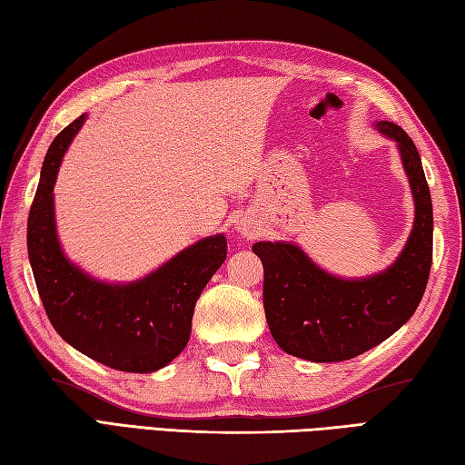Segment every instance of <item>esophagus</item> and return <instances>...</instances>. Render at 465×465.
Here are the masks:
<instances>
[{"label": "esophagus", "mask_w": 465, "mask_h": 465, "mask_svg": "<svg viewBox=\"0 0 465 465\" xmlns=\"http://www.w3.org/2000/svg\"><path fill=\"white\" fill-rule=\"evenodd\" d=\"M235 230H238V233L242 235V238L245 240H253L260 232L258 223L252 220V217H240L238 222H235Z\"/></svg>", "instance_id": "34e87169"}]
</instances>
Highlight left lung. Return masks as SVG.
Returning a JSON list of instances; mask_svg holds the SVG:
<instances>
[{
  "instance_id": "1",
  "label": "left lung",
  "mask_w": 465,
  "mask_h": 465,
  "mask_svg": "<svg viewBox=\"0 0 465 465\" xmlns=\"http://www.w3.org/2000/svg\"><path fill=\"white\" fill-rule=\"evenodd\" d=\"M375 129L401 154L415 203L413 230L397 260L367 278H339L290 242H258L263 263V311L278 347L312 362L349 361L387 341L420 306L433 253V207L421 157L401 126Z\"/></svg>"
}]
</instances>
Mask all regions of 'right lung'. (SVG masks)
I'll list each match as a JSON object with an SVG mask.
<instances>
[{"mask_svg": "<svg viewBox=\"0 0 465 465\" xmlns=\"http://www.w3.org/2000/svg\"><path fill=\"white\" fill-rule=\"evenodd\" d=\"M86 114L70 123L45 153L27 217V256L42 304L56 332L86 357L124 372H153L185 349L197 298L225 262L223 233L179 252L141 280H96L66 258L56 232L54 185Z\"/></svg>", "mask_w": 465, "mask_h": 465, "instance_id": "add662e5", "label": "right lung"}]
</instances>
